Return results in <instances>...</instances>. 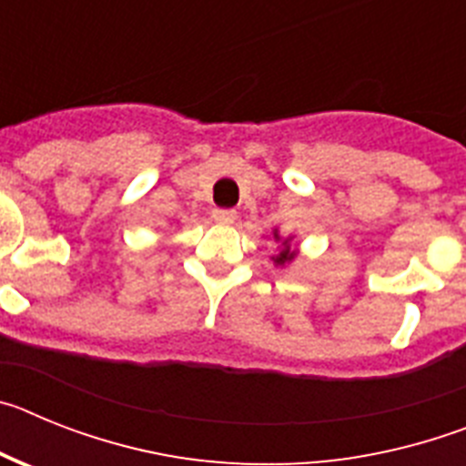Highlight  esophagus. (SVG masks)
<instances>
[{"mask_svg":"<svg viewBox=\"0 0 466 466\" xmlns=\"http://www.w3.org/2000/svg\"><path fill=\"white\" fill-rule=\"evenodd\" d=\"M212 219L217 221V224H233V221L238 219V212L236 209H212Z\"/></svg>","mask_w":466,"mask_h":466,"instance_id":"esophagus-1","label":"esophagus"}]
</instances>
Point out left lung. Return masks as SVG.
<instances>
[{"instance_id":"1","label":"left lung","mask_w":466,"mask_h":466,"mask_svg":"<svg viewBox=\"0 0 466 466\" xmlns=\"http://www.w3.org/2000/svg\"><path fill=\"white\" fill-rule=\"evenodd\" d=\"M273 238L278 242V254H273V263L278 268H287L296 257H299V247L294 245V236H279V228H273Z\"/></svg>"}]
</instances>
